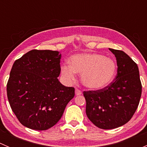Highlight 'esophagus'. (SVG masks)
I'll return each instance as SVG.
<instances>
[{
  "label": "esophagus",
  "instance_id": "esophagus-1",
  "mask_svg": "<svg viewBox=\"0 0 147 147\" xmlns=\"http://www.w3.org/2000/svg\"><path fill=\"white\" fill-rule=\"evenodd\" d=\"M75 94L76 95H80V94H82V91L79 89H75Z\"/></svg>",
  "mask_w": 147,
  "mask_h": 147
}]
</instances>
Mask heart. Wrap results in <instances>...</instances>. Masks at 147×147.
<instances>
[{
  "label": "heart",
  "instance_id": "1",
  "mask_svg": "<svg viewBox=\"0 0 147 147\" xmlns=\"http://www.w3.org/2000/svg\"><path fill=\"white\" fill-rule=\"evenodd\" d=\"M117 65L112 59L99 53H82L70 58V65L61 66L63 78L68 82L75 80L76 72L81 75L84 86L100 90L109 85L115 76Z\"/></svg>",
  "mask_w": 147,
  "mask_h": 147
}]
</instances>
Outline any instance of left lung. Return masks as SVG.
Listing matches in <instances>:
<instances>
[{
  "mask_svg": "<svg viewBox=\"0 0 147 147\" xmlns=\"http://www.w3.org/2000/svg\"><path fill=\"white\" fill-rule=\"evenodd\" d=\"M109 50L117 60L116 78L104 88L83 92L87 117L103 129L117 128L128 122L135 113L142 95L137 63L122 50Z\"/></svg>",
  "mask_w": 147,
  "mask_h": 147,
  "instance_id": "8db88e82",
  "label": "left lung"
}]
</instances>
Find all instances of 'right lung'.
I'll list each match as a JSON object with an SVG mask.
<instances>
[{
	"instance_id": "obj_1",
	"label": "right lung",
	"mask_w": 147,
	"mask_h": 147,
	"mask_svg": "<svg viewBox=\"0 0 147 147\" xmlns=\"http://www.w3.org/2000/svg\"><path fill=\"white\" fill-rule=\"evenodd\" d=\"M60 58L58 51L32 50L13 63L7 96L13 113L28 128H51L75 96L74 87H65L57 79Z\"/></svg>"
}]
</instances>
